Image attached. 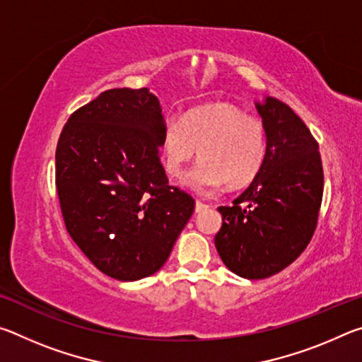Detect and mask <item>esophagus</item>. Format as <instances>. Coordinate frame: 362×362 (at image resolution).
Segmentation results:
<instances>
[{
	"label": "esophagus",
	"mask_w": 362,
	"mask_h": 362,
	"mask_svg": "<svg viewBox=\"0 0 362 362\" xmlns=\"http://www.w3.org/2000/svg\"><path fill=\"white\" fill-rule=\"evenodd\" d=\"M207 207H209V204H204V203H201V201H196L194 211H196V212H203V211L207 209Z\"/></svg>",
	"instance_id": "obj_1"
}]
</instances>
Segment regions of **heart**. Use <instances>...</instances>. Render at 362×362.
<instances>
[{
  "mask_svg": "<svg viewBox=\"0 0 362 362\" xmlns=\"http://www.w3.org/2000/svg\"><path fill=\"white\" fill-rule=\"evenodd\" d=\"M203 158L183 177V185L209 193L226 183L241 188L257 179L265 164L268 137L263 122L231 105H211L169 118L161 134L163 164L179 177L194 156Z\"/></svg>",
  "mask_w": 362,
  "mask_h": 362,
  "instance_id": "b5f03b06",
  "label": "heart"
}]
</instances>
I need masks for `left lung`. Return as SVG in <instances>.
<instances>
[{
	"mask_svg": "<svg viewBox=\"0 0 362 362\" xmlns=\"http://www.w3.org/2000/svg\"><path fill=\"white\" fill-rule=\"evenodd\" d=\"M268 151L257 179L220 206V259L238 276L263 279L289 267L313 238L322 201L320 145L293 110L274 97L255 103Z\"/></svg>",
	"mask_w": 362,
	"mask_h": 362,
	"instance_id": "8db88e82",
	"label": "left lung"
}]
</instances>
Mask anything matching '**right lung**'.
I'll return each instance as SVG.
<instances>
[{"label":"right lung","mask_w":362,"mask_h":362,"mask_svg":"<svg viewBox=\"0 0 362 362\" xmlns=\"http://www.w3.org/2000/svg\"><path fill=\"white\" fill-rule=\"evenodd\" d=\"M164 118L148 89H108L59 137L56 187L71 240L107 276L156 273L194 211L159 159Z\"/></svg>","instance_id":"right-lung-1"}]
</instances>
